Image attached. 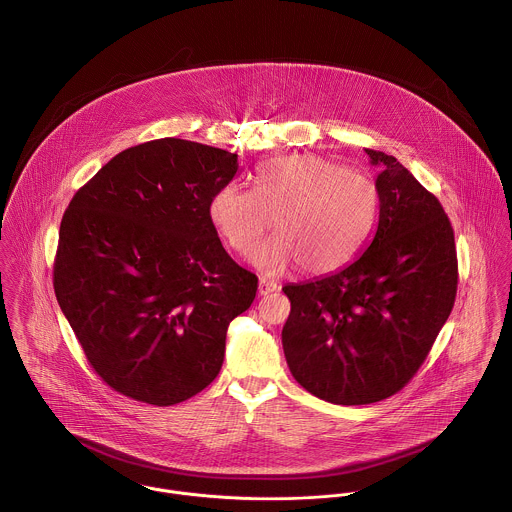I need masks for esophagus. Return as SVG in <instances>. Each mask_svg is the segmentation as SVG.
<instances>
[{"label":"esophagus","mask_w":512,"mask_h":512,"mask_svg":"<svg viewBox=\"0 0 512 512\" xmlns=\"http://www.w3.org/2000/svg\"><path fill=\"white\" fill-rule=\"evenodd\" d=\"M280 286L276 282H270L266 278H260V284H258V293L260 295H268V293L278 292Z\"/></svg>","instance_id":"obj_1"}]
</instances>
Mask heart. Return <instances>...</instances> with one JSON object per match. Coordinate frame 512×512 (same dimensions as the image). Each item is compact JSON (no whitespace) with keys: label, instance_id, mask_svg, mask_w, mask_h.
<instances>
[{"label":"heart","instance_id":"1","mask_svg":"<svg viewBox=\"0 0 512 512\" xmlns=\"http://www.w3.org/2000/svg\"><path fill=\"white\" fill-rule=\"evenodd\" d=\"M378 203V187L363 173L319 155H288L258 167L252 191L220 187L209 215L226 244L244 258L256 252L272 219L276 234L254 264L266 274H284L299 264L305 274L325 276L363 248Z\"/></svg>","mask_w":512,"mask_h":512}]
</instances>
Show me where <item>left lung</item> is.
Masks as SVG:
<instances>
[{
	"label": "left lung",
	"instance_id": "obj_1",
	"mask_svg": "<svg viewBox=\"0 0 512 512\" xmlns=\"http://www.w3.org/2000/svg\"><path fill=\"white\" fill-rule=\"evenodd\" d=\"M380 169V213L365 252L343 270L284 286L282 345L293 378L331 404L361 406L402 390L426 361L457 293L453 228L438 199L392 155Z\"/></svg>",
	"mask_w": 512,
	"mask_h": 512
}]
</instances>
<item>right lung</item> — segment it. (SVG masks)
Returning a JSON list of instances; mask_svg holds the SVG:
<instances>
[{
  "mask_svg": "<svg viewBox=\"0 0 512 512\" xmlns=\"http://www.w3.org/2000/svg\"><path fill=\"white\" fill-rule=\"evenodd\" d=\"M236 171L238 155L226 149L153 140L112 157L65 211L57 301L116 392L173 406L217 378L226 329L258 290L209 215Z\"/></svg>",
  "mask_w": 512,
  "mask_h": 512,
  "instance_id": "add662e5",
  "label": "right lung"
}]
</instances>
